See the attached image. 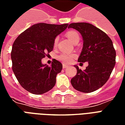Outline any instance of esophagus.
I'll return each instance as SVG.
<instances>
[{"instance_id":"obj_1","label":"esophagus","mask_w":125,"mask_h":125,"mask_svg":"<svg viewBox=\"0 0 125 125\" xmlns=\"http://www.w3.org/2000/svg\"><path fill=\"white\" fill-rule=\"evenodd\" d=\"M68 67V65H65V64H63V68H67Z\"/></svg>"}]
</instances>
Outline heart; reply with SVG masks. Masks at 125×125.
<instances>
[{
    "label": "heart",
    "mask_w": 125,
    "mask_h": 125,
    "mask_svg": "<svg viewBox=\"0 0 125 125\" xmlns=\"http://www.w3.org/2000/svg\"><path fill=\"white\" fill-rule=\"evenodd\" d=\"M66 36L72 43H78L80 40V36L78 32L75 31H69L66 33ZM57 41H58V37H56L54 40V46L57 45ZM76 55L73 53H62L60 55H57V58L58 60L64 63H68L71 62V61L75 58Z\"/></svg>",
    "instance_id": "b5f03b06"
}]
</instances>
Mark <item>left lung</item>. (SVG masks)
Returning <instances> with one entry per match:
<instances>
[{"label":"left lung","instance_id":"left-lung-1","mask_svg":"<svg viewBox=\"0 0 125 125\" xmlns=\"http://www.w3.org/2000/svg\"><path fill=\"white\" fill-rule=\"evenodd\" d=\"M68 28L79 31L83 39L78 62H88L84 71L74 65L77 73L71 80V84L80 92H94L107 82L115 65L116 51L113 41L104 32L90 23H71Z\"/></svg>","mask_w":125,"mask_h":125}]
</instances>
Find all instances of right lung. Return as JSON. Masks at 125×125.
Segmentation results:
<instances>
[{
  "label": "right lung",
  "mask_w": 125,
  "mask_h": 125,
  "mask_svg": "<svg viewBox=\"0 0 125 125\" xmlns=\"http://www.w3.org/2000/svg\"><path fill=\"white\" fill-rule=\"evenodd\" d=\"M68 25V23H37L26 29L14 41L11 52L12 71L21 86L28 92L42 94L55 86L62 64L53 60L48 66L42 63L41 59L53 50L55 39Z\"/></svg>",
  "instance_id": "right-lung-1"
}]
</instances>
